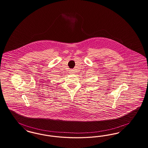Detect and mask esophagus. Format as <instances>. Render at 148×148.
I'll list each match as a JSON object with an SVG mask.
<instances>
[{
  "label": "esophagus",
  "instance_id": "esophagus-1",
  "mask_svg": "<svg viewBox=\"0 0 148 148\" xmlns=\"http://www.w3.org/2000/svg\"><path fill=\"white\" fill-rule=\"evenodd\" d=\"M71 73H74V72H73V70H71Z\"/></svg>",
  "mask_w": 148,
  "mask_h": 148
}]
</instances>
